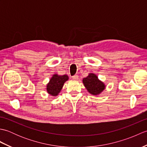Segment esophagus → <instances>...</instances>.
<instances>
[{
  "instance_id": "obj_1",
  "label": "esophagus",
  "mask_w": 147,
  "mask_h": 147,
  "mask_svg": "<svg viewBox=\"0 0 147 147\" xmlns=\"http://www.w3.org/2000/svg\"><path fill=\"white\" fill-rule=\"evenodd\" d=\"M72 78H73V80H78V75H74L72 76Z\"/></svg>"
}]
</instances>
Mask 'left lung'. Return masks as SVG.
Returning a JSON list of instances; mask_svg holds the SVG:
<instances>
[{
  "instance_id": "8db88e82",
  "label": "left lung",
  "mask_w": 147,
  "mask_h": 147,
  "mask_svg": "<svg viewBox=\"0 0 147 147\" xmlns=\"http://www.w3.org/2000/svg\"><path fill=\"white\" fill-rule=\"evenodd\" d=\"M83 82L86 88L89 93L92 95H98L105 88V85L100 82L98 77L93 73L89 74V75L83 80Z\"/></svg>"
}]
</instances>
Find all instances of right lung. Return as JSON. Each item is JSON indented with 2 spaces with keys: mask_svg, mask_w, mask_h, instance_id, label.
<instances>
[{
  "mask_svg": "<svg viewBox=\"0 0 147 147\" xmlns=\"http://www.w3.org/2000/svg\"><path fill=\"white\" fill-rule=\"evenodd\" d=\"M68 80L67 75L59 76L57 74H54L50 80L49 83L47 86V90L50 95L52 96H57L60 92L65 82Z\"/></svg>",
  "mask_w": 147,
  "mask_h": 147,
  "instance_id": "obj_1",
  "label": "right lung"
}]
</instances>
